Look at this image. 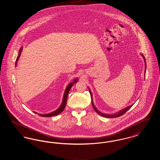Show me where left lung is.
Here are the masks:
<instances>
[{
  "mask_svg": "<svg viewBox=\"0 0 160 160\" xmlns=\"http://www.w3.org/2000/svg\"><path fill=\"white\" fill-rule=\"evenodd\" d=\"M143 56V58H144V59H145V68H146V61H145V57H144V56L143 55H142ZM145 72H146V69H145ZM89 92H90V93H91V96L92 97V95L91 92L90 91V89H89ZM92 107H93V109L95 110V111L98 113V114L100 115V116H104V117H106V118H118V117H119V116H122L123 114H125L128 110H129V108L131 107L132 106H132H130L129 107H127V108H125V109H123V110H122L121 111H120L119 112H118V113H117L116 114H104V113H101L100 112H99L97 108H96V107H95L94 106V104H93V102H92Z\"/></svg>",
  "mask_w": 160,
  "mask_h": 160,
  "instance_id": "1",
  "label": "left lung"
}]
</instances>
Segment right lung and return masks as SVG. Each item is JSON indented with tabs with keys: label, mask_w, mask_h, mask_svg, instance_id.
I'll return each mask as SVG.
<instances>
[{
	"label": "right lung",
	"mask_w": 160,
	"mask_h": 160,
	"mask_svg": "<svg viewBox=\"0 0 160 160\" xmlns=\"http://www.w3.org/2000/svg\"><path fill=\"white\" fill-rule=\"evenodd\" d=\"M22 48H20V51H19V54H18V56L17 58V59L15 61V65H17V61L18 60V58H20V55H21V53H22ZM77 82V80L76 79L72 83H71L70 84H69L68 86H67V88H66V90L65 91L64 93V95H63V101H62V103L61 104V106L59 107V108L55 110L53 112H52V113H48V114H38V115L42 116V117H50V116H56V115H58V114H60L61 112L64 110L65 106H66V104H67V98H68V95L69 92L70 91L71 87L73 86L74 83H76ZM35 113H37L36 112H34Z\"/></svg>",
	"instance_id": "right-lung-1"
}]
</instances>
